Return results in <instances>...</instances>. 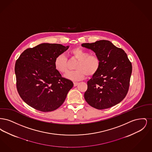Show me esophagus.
Segmentation results:
<instances>
[{
    "mask_svg": "<svg viewBox=\"0 0 152 152\" xmlns=\"http://www.w3.org/2000/svg\"><path fill=\"white\" fill-rule=\"evenodd\" d=\"M78 84H79V83H77V82H75V83H73V85H74V86H75V87H76V86H77L78 85Z\"/></svg>",
    "mask_w": 152,
    "mask_h": 152,
    "instance_id": "34e87169",
    "label": "esophagus"
}]
</instances>
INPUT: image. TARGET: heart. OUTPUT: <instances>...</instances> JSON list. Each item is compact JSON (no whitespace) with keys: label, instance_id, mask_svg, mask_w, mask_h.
<instances>
[{"label":"heart","instance_id":"b5f03b06","mask_svg":"<svg viewBox=\"0 0 152 152\" xmlns=\"http://www.w3.org/2000/svg\"><path fill=\"white\" fill-rule=\"evenodd\" d=\"M69 55L76 58V63L74 71H69L65 75V77L73 81H78L85 78L86 75L93 76L97 72L100 66V60L94 55H89V52L81 48H73L69 52ZM55 69L58 72L65 73L67 71V59L63 54H59L54 60Z\"/></svg>","mask_w":152,"mask_h":152}]
</instances>
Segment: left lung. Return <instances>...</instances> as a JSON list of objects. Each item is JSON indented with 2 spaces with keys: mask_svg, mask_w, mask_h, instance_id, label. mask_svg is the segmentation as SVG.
I'll list each match as a JSON object with an SVG mask.
<instances>
[{
  "mask_svg": "<svg viewBox=\"0 0 152 152\" xmlns=\"http://www.w3.org/2000/svg\"><path fill=\"white\" fill-rule=\"evenodd\" d=\"M81 46L92 50L100 60L98 71L87 81L86 101L97 109L109 108L120 103L128 93L132 71L126 53L105 40Z\"/></svg>",
  "mask_w": 152,
  "mask_h": 152,
  "instance_id": "1",
  "label": "left lung"
}]
</instances>
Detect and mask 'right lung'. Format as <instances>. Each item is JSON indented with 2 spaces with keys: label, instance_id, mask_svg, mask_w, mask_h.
I'll return each mask as SVG.
<instances>
[{
  "label": "right lung",
  "instance_id": "1",
  "mask_svg": "<svg viewBox=\"0 0 152 152\" xmlns=\"http://www.w3.org/2000/svg\"><path fill=\"white\" fill-rule=\"evenodd\" d=\"M69 46L42 43L24 51L16 60L15 72L18 92L22 100L36 110L47 112L59 108L73 86L61 77L54 60Z\"/></svg>",
  "mask_w": 152,
  "mask_h": 152
}]
</instances>
